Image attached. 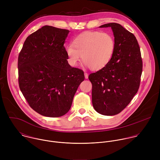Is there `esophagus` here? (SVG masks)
I'll return each mask as SVG.
<instances>
[{
	"mask_svg": "<svg viewBox=\"0 0 160 160\" xmlns=\"http://www.w3.org/2000/svg\"><path fill=\"white\" fill-rule=\"evenodd\" d=\"M84 75H85V78L86 79H87V78H88V73H84Z\"/></svg>",
	"mask_w": 160,
	"mask_h": 160,
	"instance_id": "obj_1",
	"label": "esophagus"
}]
</instances>
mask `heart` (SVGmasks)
<instances>
[{
	"label": "heart",
	"mask_w": 160,
	"mask_h": 160,
	"mask_svg": "<svg viewBox=\"0 0 160 160\" xmlns=\"http://www.w3.org/2000/svg\"><path fill=\"white\" fill-rule=\"evenodd\" d=\"M115 49L113 36L106 32H85L74 38L67 47L69 63L76 66L81 60L91 70L99 71L110 62Z\"/></svg>",
	"instance_id": "obj_1"
}]
</instances>
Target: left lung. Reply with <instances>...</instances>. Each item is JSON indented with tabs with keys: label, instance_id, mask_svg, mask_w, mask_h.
<instances>
[{
	"label": "left lung",
	"instance_id": "1",
	"mask_svg": "<svg viewBox=\"0 0 160 160\" xmlns=\"http://www.w3.org/2000/svg\"><path fill=\"white\" fill-rule=\"evenodd\" d=\"M111 27L115 41L112 57L102 70L91 73L92 101L94 109L101 115L120 113L138 92L142 72L139 45L134 35L115 22L99 28Z\"/></svg>",
	"mask_w": 160,
	"mask_h": 160
}]
</instances>
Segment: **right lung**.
Instances as JSON below:
<instances>
[{"instance_id":"obj_1","label":"right lung","mask_w":160,"mask_h":160,"mask_svg":"<svg viewBox=\"0 0 160 160\" xmlns=\"http://www.w3.org/2000/svg\"><path fill=\"white\" fill-rule=\"evenodd\" d=\"M70 31L44 26L29 35L18 56L19 86L40 115L59 117L69 111L83 72L68 62L64 43Z\"/></svg>"}]
</instances>
